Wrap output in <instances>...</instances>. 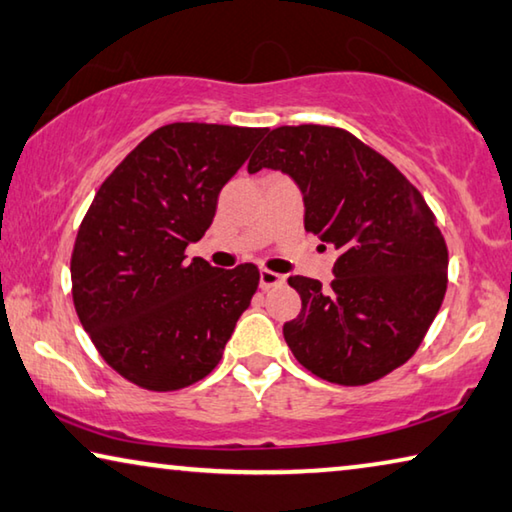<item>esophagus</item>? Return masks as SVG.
I'll return each mask as SVG.
<instances>
[{
	"label": "esophagus",
	"mask_w": 512,
	"mask_h": 512,
	"mask_svg": "<svg viewBox=\"0 0 512 512\" xmlns=\"http://www.w3.org/2000/svg\"><path fill=\"white\" fill-rule=\"evenodd\" d=\"M258 277H261V288L263 290L274 288V286H281V283L286 281V279H283V274H277V272H272V270H265V267H263L261 272H258Z\"/></svg>",
	"instance_id": "obj_1"
}]
</instances>
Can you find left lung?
Segmentation results:
<instances>
[{
    "label": "left lung",
    "mask_w": 512,
    "mask_h": 512,
    "mask_svg": "<svg viewBox=\"0 0 512 512\" xmlns=\"http://www.w3.org/2000/svg\"><path fill=\"white\" fill-rule=\"evenodd\" d=\"M281 169L300 185L304 229L338 249L329 286L290 277L302 311L283 325L295 359L320 380L361 387L419 348L444 302L448 249L421 192L343 128L281 125L249 174Z\"/></svg>",
    "instance_id": "left-lung-1"
}]
</instances>
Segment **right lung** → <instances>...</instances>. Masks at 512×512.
Instances as JSON below:
<instances>
[{
    "mask_svg": "<svg viewBox=\"0 0 512 512\" xmlns=\"http://www.w3.org/2000/svg\"><path fill=\"white\" fill-rule=\"evenodd\" d=\"M265 128L169 123L105 178L77 231L73 302L100 357L148 391H176L219 364L258 288V267L219 270L185 249Z\"/></svg>",
    "mask_w": 512,
    "mask_h": 512,
    "instance_id": "right-lung-1",
    "label": "right lung"
}]
</instances>
